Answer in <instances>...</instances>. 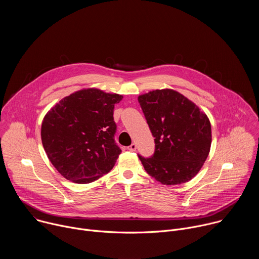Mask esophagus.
<instances>
[{"instance_id": "esophagus-1", "label": "esophagus", "mask_w": 259, "mask_h": 259, "mask_svg": "<svg viewBox=\"0 0 259 259\" xmlns=\"http://www.w3.org/2000/svg\"><path fill=\"white\" fill-rule=\"evenodd\" d=\"M127 149L129 150V151H131V152H134V151H136V144L135 143H132L131 145H129Z\"/></svg>"}]
</instances>
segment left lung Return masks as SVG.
<instances>
[{
    "label": "left lung",
    "mask_w": 259,
    "mask_h": 259,
    "mask_svg": "<svg viewBox=\"0 0 259 259\" xmlns=\"http://www.w3.org/2000/svg\"><path fill=\"white\" fill-rule=\"evenodd\" d=\"M138 102L155 137L153 156L138 155L144 170L167 186L188 182L210 152L211 125L206 114L171 89L140 95Z\"/></svg>",
    "instance_id": "obj_1"
}]
</instances>
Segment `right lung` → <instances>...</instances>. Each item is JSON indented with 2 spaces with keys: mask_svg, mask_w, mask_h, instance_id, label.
<instances>
[{
  "mask_svg": "<svg viewBox=\"0 0 259 259\" xmlns=\"http://www.w3.org/2000/svg\"><path fill=\"white\" fill-rule=\"evenodd\" d=\"M119 94L85 89L54 105L42 123L44 150L67 180L89 183L108 173L121 154L116 143L114 108Z\"/></svg>",
  "mask_w": 259,
  "mask_h": 259,
  "instance_id": "add662e5",
  "label": "right lung"
}]
</instances>
